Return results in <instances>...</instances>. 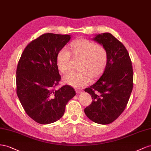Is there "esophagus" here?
I'll return each instance as SVG.
<instances>
[{
	"instance_id": "1",
	"label": "esophagus",
	"mask_w": 151,
	"mask_h": 151,
	"mask_svg": "<svg viewBox=\"0 0 151 151\" xmlns=\"http://www.w3.org/2000/svg\"><path fill=\"white\" fill-rule=\"evenodd\" d=\"M75 91L77 93H80L83 92V90L81 89H79V88H75Z\"/></svg>"
}]
</instances>
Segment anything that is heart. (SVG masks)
I'll return each instance as SVG.
<instances>
[{"instance_id": "heart-1", "label": "heart", "mask_w": 151, "mask_h": 151, "mask_svg": "<svg viewBox=\"0 0 151 151\" xmlns=\"http://www.w3.org/2000/svg\"><path fill=\"white\" fill-rule=\"evenodd\" d=\"M71 49L75 55L82 57L78 71H70L63 77L64 83L76 88H83L90 81L102 75L108 60V54L104 47L87 39H78L71 42ZM71 52L66 47L57 54V66L60 71L65 73L70 69Z\"/></svg>"}]
</instances>
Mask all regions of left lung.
Returning a JSON list of instances; mask_svg holds the SVG:
<instances>
[{
  "label": "left lung",
  "instance_id": "8db88e82",
  "mask_svg": "<svg viewBox=\"0 0 151 151\" xmlns=\"http://www.w3.org/2000/svg\"><path fill=\"white\" fill-rule=\"evenodd\" d=\"M92 40L105 47L108 60L100 78L85 89L93 100L84 111L92 122L107 124L117 119L127 105L133 88V68L125 47L111 33L98 34Z\"/></svg>",
  "mask_w": 151,
  "mask_h": 151
}]
</instances>
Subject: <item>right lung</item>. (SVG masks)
<instances>
[{
    "instance_id": "right-lung-1",
    "label": "right lung",
    "mask_w": 151,
    "mask_h": 151,
    "mask_svg": "<svg viewBox=\"0 0 151 151\" xmlns=\"http://www.w3.org/2000/svg\"><path fill=\"white\" fill-rule=\"evenodd\" d=\"M70 39L69 35L43 34L26 47L18 62L17 95L27 114L40 124L59 120L76 95L69 85L55 89L61 80L57 54Z\"/></svg>"
}]
</instances>
